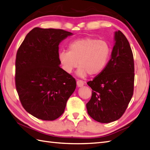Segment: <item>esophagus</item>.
Masks as SVG:
<instances>
[{"mask_svg":"<svg viewBox=\"0 0 150 150\" xmlns=\"http://www.w3.org/2000/svg\"><path fill=\"white\" fill-rule=\"evenodd\" d=\"M77 83V86L78 87H81L84 85H85V82L82 81V80H81V79H78L77 83Z\"/></svg>","mask_w":150,"mask_h":150,"instance_id":"34e87169","label":"esophagus"}]
</instances>
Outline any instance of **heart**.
Instances as JSON below:
<instances>
[{
  "label": "heart",
  "mask_w": 150,
  "mask_h": 150,
  "mask_svg": "<svg viewBox=\"0 0 150 150\" xmlns=\"http://www.w3.org/2000/svg\"><path fill=\"white\" fill-rule=\"evenodd\" d=\"M111 52V46L107 41L87 37L72 41L68 51L59 53L58 59L67 73H71L79 64L77 74L79 77L85 78L88 74H100L106 66Z\"/></svg>",
  "instance_id": "1"
}]
</instances>
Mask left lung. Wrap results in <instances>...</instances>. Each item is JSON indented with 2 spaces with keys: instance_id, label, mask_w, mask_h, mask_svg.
<instances>
[{
  "instance_id": "1",
  "label": "left lung",
  "mask_w": 150,
  "mask_h": 150,
  "mask_svg": "<svg viewBox=\"0 0 150 150\" xmlns=\"http://www.w3.org/2000/svg\"><path fill=\"white\" fill-rule=\"evenodd\" d=\"M111 58L97 77L87 83L92 89L86 104L91 118L100 123L116 121L125 112L134 93V62L130 44L123 33L115 32Z\"/></svg>"
}]
</instances>
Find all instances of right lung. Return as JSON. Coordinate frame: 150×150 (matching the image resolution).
I'll return each instance as SVG.
<instances>
[{
  "mask_svg": "<svg viewBox=\"0 0 150 150\" xmlns=\"http://www.w3.org/2000/svg\"><path fill=\"white\" fill-rule=\"evenodd\" d=\"M72 34L62 29L35 27L17 51L16 91L23 108L35 118H59L76 89V79L59 67L58 59V45Z\"/></svg>",
  "mask_w": 150,
  "mask_h": 150,
  "instance_id": "add662e5",
  "label": "right lung"
}]
</instances>
